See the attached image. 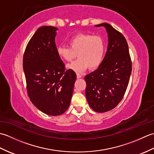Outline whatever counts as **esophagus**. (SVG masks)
I'll list each match as a JSON object with an SVG mask.
<instances>
[{
  "label": "esophagus",
  "instance_id": "1",
  "mask_svg": "<svg viewBox=\"0 0 154 154\" xmlns=\"http://www.w3.org/2000/svg\"><path fill=\"white\" fill-rule=\"evenodd\" d=\"M77 77L78 78V79H79V78L82 77V75H81L79 73H77Z\"/></svg>",
  "mask_w": 154,
  "mask_h": 154
}]
</instances>
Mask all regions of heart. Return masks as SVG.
Listing matches in <instances>:
<instances>
[{
	"mask_svg": "<svg viewBox=\"0 0 154 154\" xmlns=\"http://www.w3.org/2000/svg\"><path fill=\"white\" fill-rule=\"evenodd\" d=\"M69 45L57 48L59 57L66 61H71L77 56V60L67 65L68 69L82 73L88 67L95 69L100 64L105 52V43L99 35L79 34L69 40Z\"/></svg>",
	"mask_w": 154,
	"mask_h": 154,
	"instance_id": "obj_1",
	"label": "heart"
}]
</instances>
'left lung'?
<instances>
[{
    "label": "left lung",
    "mask_w": 154,
    "mask_h": 154,
    "mask_svg": "<svg viewBox=\"0 0 154 154\" xmlns=\"http://www.w3.org/2000/svg\"><path fill=\"white\" fill-rule=\"evenodd\" d=\"M106 28L109 44L97 69L85 77L87 102L93 110L105 112L113 109L125 94L132 72L128 45L124 35L108 23L95 26Z\"/></svg>",
    "instance_id": "8db88e82"
}]
</instances>
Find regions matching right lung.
Instances as JSON below:
<instances>
[{
    "instance_id": "obj_1",
    "label": "right lung",
    "mask_w": 154,
    "mask_h": 154,
    "mask_svg": "<svg viewBox=\"0 0 154 154\" xmlns=\"http://www.w3.org/2000/svg\"><path fill=\"white\" fill-rule=\"evenodd\" d=\"M57 28H39L29 41L23 57L27 92L32 103L51 116L63 114L69 106L76 74L65 71L57 54L55 38Z\"/></svg>"
}]
</instances>
